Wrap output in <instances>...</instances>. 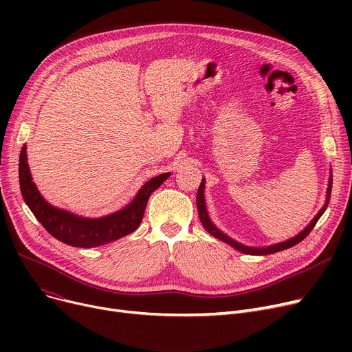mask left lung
<instances>
[{"label":"left lung","instance_id":"1","mask_svg":"<svg viewBox=\"0 0 352 352\" xmlns=\"http://www.w3.org/2000/svg\"><path fill=\"white\" fill-rule=\"evenodd\" d=\"M204 186L206 182L204 179L201 181L199 187H198V192H197V208H198V215H199V219H201V224L204 226V228L215 238L221 239V241L227 243L228 245L234 247L235 250H238L239 252H244V254H251V255H268V254H274V252H278V251H283V250H287L289 247H294L297 245L298 243H301L302 239L312 231V228L316 227L317 221L320 219V217L324 214L325 208L328 207V202H329V198H331V190H332V177H329V182H328V190H327V201H325V206L321 208V211L316 215V218H314L309 226L302 231L300 232L298 235H295L294 238L291 239H287V241L284 243H280V244H274V245H270V247H265V248H254V247H245L243 244H239L236 241H234V239H231L230 236H227L224 232H221L212 223L211 219L207 214V207H206V199H204Z\"/></svg>","mask_w":352,"mask_h":352}]
</instances>
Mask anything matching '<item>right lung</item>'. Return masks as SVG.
Listing matches in <instances>:
<instances>
[{
    "mask_svg": "<svg viewBox=\"0 0 352 352\" xmlns=\"http://www.w3.org/2000/svg\"><path fill=\"white\" fill-rule=\"evenodd\" d=\"M27 148L20 154V188L24 201L41 226L64 244L81 248L100 247L134 232L141 224L150 195L170 177V173L151 178L124 210L102 218H82L50 206L35 188L27 164Z\"/></svg>",
    "mask_w": 352,
    "mask_h": 352,
    "instance_id": "obj_1",
    "label": "right lung"
}]
</instances>
